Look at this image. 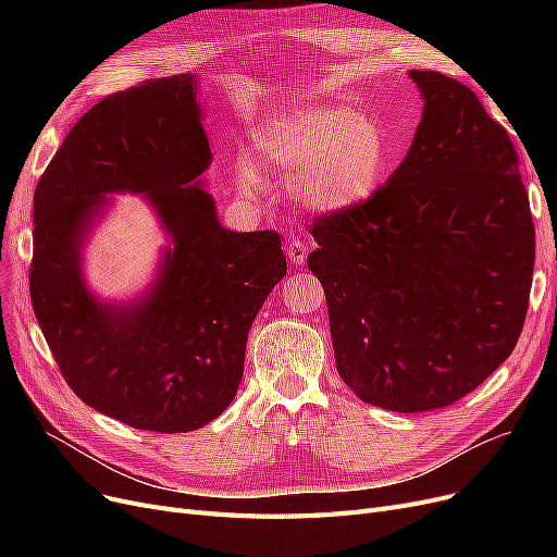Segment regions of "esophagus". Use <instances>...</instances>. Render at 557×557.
I'll return each instance as SVG.
<instances>
[{
  "label": "esophagus",
  "mask_w": 557,
  "mask_h": 557,
  "mask_svg": "<svg viewBox=\"0 0 557 557\" xmlns=\"http://www.w3.org/2000/svg\"><path fill=\"white\" fill-rule=\"evenodd\" d=\"M307 255H309V248H307L305 242H300V239L290 242V244L286 246V257H288L290 263H294V267H302V263L307 261Z\"/></svg>",
  "instance_id": "esophagus-1"
}]
</instances>
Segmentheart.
Here are the masks:
<instances>
[{
    "label": "heart",
    "instance_id": "heart-1",
    "mask_svg": "<svg viewBox=\"0 0 557 557\" xmlns=\"http://www.w3.org/2000/svg\"><path fill=\"white\" fill-rule=\"evenodd\" d=\"M257 160L290 175L288 194L315 214H341L368 202L388 178L395 146L374 114L347 106H298L263 122L252 139ZM237 187L257 198L267 189L248 158L237 162Z\"/></svg>",
    "mask_w": 557,
    "mask_h": 557
}]
</instances>
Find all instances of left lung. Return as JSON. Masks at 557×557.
Instances as JSON below:
<instances>
[{
	"mask_svg": "<svg viewBox=\"0 0 557 557\" xmlns=\"http://www.w3.org/2000/svg\"><path fill=\"white\" fill-rule=\"evenodd\" d=\"M422 120L384 187L309 230L336 368L395 413L443 408L499 368L521 334L535 227L515 146L470 87L411 70Z\"/></svg>",
	"mask_w": 557,
	"mask_h": 557,
	"instance_id": "left-lung-1",
	"label": "left lung"
}]
</instances>
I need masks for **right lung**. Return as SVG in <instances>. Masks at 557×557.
<instances>
[{"mask_svg": "<svg viewBox=\"0 0 557 557\" xmlns=\"http://www.w3.org/2000/svg\"><path fill=\"white\" fill-rule=\"evenodd\" d=\"M198 78L146 81L87 110L34 194V311L70 388L133 429L187 433L219 418L244 376L252 320L286 275L280 234L232 232L200 173L212 164ZM110 193L147 198L170 237L131 304L95 297L82 246Z\"/></svg>", "mask_w": 557, "mask_h": 557, "instance_id": "add662e5", "label": "right lung"}]
</instances>
